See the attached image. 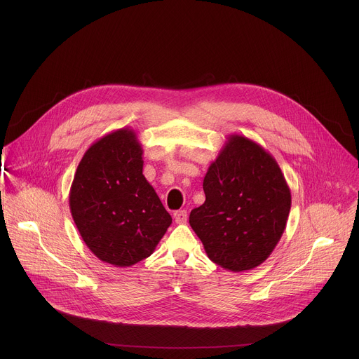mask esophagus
Masks as SVG:
<instances>
[{
	"mask_svg": "<svg viewBox=\"0 0 359 359\" xmlns=\"http://www.w3.org/2000/svg\"><path fill=\"white\" fill-rule=\"evenodd\" d=\"M174 218H175V222L177 224H185L187 219H188V212L187 210H178L174 212Z\"/></svg>",
	"mask_w": 359,
	"mask_h": 359,
	"instance_id": "obj_1",
	"label": "esophagus"
}]
</instances>
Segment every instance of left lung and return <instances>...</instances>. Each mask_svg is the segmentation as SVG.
I'll list each match as a JSON object with an SVG mask.
<instances>
[{
    "instance_id": "1",
    "label": "left lung",
    "mask_w": 359,
    "mask_h": 359,
    "mask_svg": "<svg viewBox=\"0 0 359 359\" xmlns=\"http://www.w3.org/2000/svg\"><path fill=\"white\" fill-rule=\"evenodd\" d=\"M203 191L205 203L191 211L189 224L207 257L232 272L262 264L280 241L292 205L273 156L232 134L210 164Z\"/></svg>"
}]
</instances>
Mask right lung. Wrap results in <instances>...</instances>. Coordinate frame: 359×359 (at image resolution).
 <instances>
[{"instance_id": "obj_1", "label": "right lung", "mask_w": 359, "mask_h": 359, "mask_svg": "<svg viewBox=\"0 0 359 359\" xmlns=\"http://www.w3.org/2000/svg\"><path fill=\"white\" fill-rule=\"evenodd\" d=\"M142 154L134 130L106 134L87 149L70 187V212L84 243L114 266L151 256L172 222L142 174Z\"/></svg>"}]
</instances>
